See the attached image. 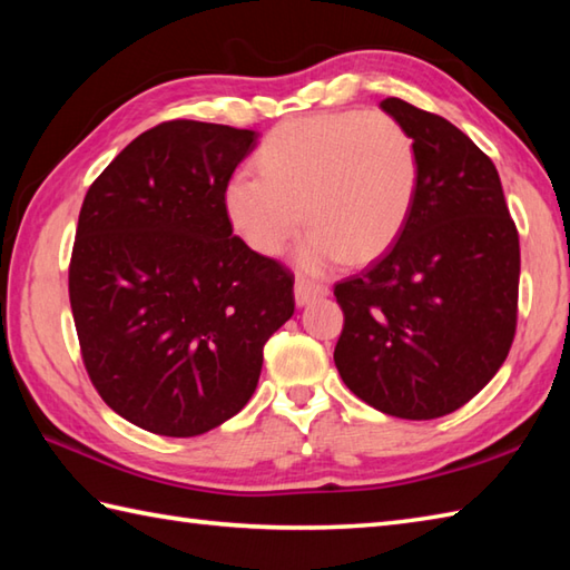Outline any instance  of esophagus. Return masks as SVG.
<instances>
[{"label": "esophagus", "mask_w": 570, "mask_h": 570, "mask_svg": "<svg viewBox=\"0 0 570 570\" xmlns=\"http://www.w3.org/2000/svg\"><path fill=\"white\" fill-rule=\"evenodd\" d=\"M325 296H328V286L306 282V278H298L296 286H294L296 306H308V304H313V301L325 298Z\"/></svg>", "instance_id": "esophagus-1"}]
</instances>
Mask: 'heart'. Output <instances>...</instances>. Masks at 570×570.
I'll list each match as a JSON object with an SVG mask.
<instances>
[{"label": "heart", "mask_w": 570, "mask_h": 570, "mask_svg": "<svg viewBox=\"0 0 570 570\" xmlns=\"http://www.w3.org/2000/svg\"><path fill=\"white\" fill-rule=\"evenodd\" d=\"M257 166L262 176L239 171L227 180L229 225L272 257L306 217L296 264L308 274L382 257L402 235L419 188L414 139L384 112L288 119L264 139Z\"/></svg>", "instance_id": "1"}]
</instances>
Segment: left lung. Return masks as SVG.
<instances>
[{
	"mask_svg": "<svg viewBox=\"0 0 570 570\" xmlns=\"http://www.w3.org/2000/svg\"><path fill=\"white\" fill-rule=\"evenodd\" d=\"M419 156V188L394 247L335 286L345 325L335 367L382 414L426 421L485 386L517 328L519 237L500 174L448 119L380 102Z\"/></svg>",
	"mask_w": 570,
	"mask_h": 570,
	"instance_id": "obj_1",
	"label": "left lung"
}]
</instances>
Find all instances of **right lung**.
Listing matches in <instances>:
<instances>
[{
    "label": "right lung",
    "mask_w": 570,
    "mask_h": 570,
    "mask_svg": "<svg viewBox=\"0 0 570 570\" xmlns=\"http://www.w3.org/2000/svg\"><path fill=\"white\" fill-rule=\"evenodd\" d=\"M259 131L174 119L82 200L70 308L95 390L135 426L190 439L245 409L294 276L233 235L223 193Z\"/></svg>",
    "instance_id": "obj_1"
}]
</instances>
